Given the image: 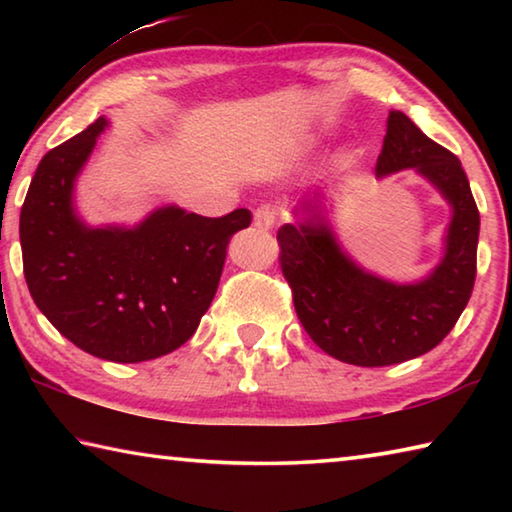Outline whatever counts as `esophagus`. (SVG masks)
<instances>
[{
	"mask_svg": "<svg viewBox=\"0 0 512 512\" xmlns=\"http://www.w3.org/2000/svg\"><path fill=\"white\" fill-rule=\"evenodd\" d=\"M277 219H280V214H277L275 207L271 205H262L259 210L255 212V225L259 230H271L277 225Z\"/></svg>",
	"mask_w": 512,
	"mask_h": 512,
	"instance_id": "34e87169",
	"label": "esophagus"
}]
</instances>
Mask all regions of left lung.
<instances>
[{"mask_svg":"<svg viewBox=\"0 0 512 512\" xmlns=\"http://www.w3.org/2000/svg\"><path fill=\"white\" fill-rule=\"evenodd\" d=\"M413 169L452 207L440 262L418 282H393L345 253L323 189L305 194L302 219L277 230L280 266L302 327L320 350L363 368L393 366L429 352L452 332L472 296L479 210L461 160L429 140L400 110L388 112L377 178Z\"/></svg>","mask_w":512,"mask_h":512,"instance_id":"1","label":"left lung"}]
</instances>
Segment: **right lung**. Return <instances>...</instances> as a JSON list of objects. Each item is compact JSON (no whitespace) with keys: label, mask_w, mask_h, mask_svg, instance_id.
Instances as JSON below:
<instances>
[{"label":"right lung","mask_w":512,"mask_h":512,"mask_svg":"<svg viewBox=\"0 0 512 512\" xmlns=\"http://www.w3.org/2000/svg\"><path fill=\"white\" fill-rule=\"evenodd\" d=\"M106 128L99 117L40 160L20 212L24 277L38 309L76 348L140 363L192 339L230 239L253 216L207 219L164 205L133 228L88 225L74 207V185Z\"/></svg>","instance_id":"right-lung-1"}]
</instances>
